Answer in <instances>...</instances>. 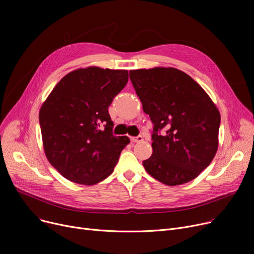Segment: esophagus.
<instances>
[{
  "label": "esophagus",
  "instance_id": "34e87169",
  "mask_svg": "<svg viewBox=\"0 0 254 254\" xmlns=\"http://www.w3.org/2000/svg\"><path fill=\"white\" fill-rule=\"evenodd\" d=\"M129 139H130V141H131L132 143H137V142L143 141V137H142L141 135H139V136H137V137H130Z\"/></svg>",
  "mask_w": 254,
  "mask_h": 254
}]
</instances>
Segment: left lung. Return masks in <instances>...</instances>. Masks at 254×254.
<instances>
[{
  "label": "left lung",
  "mask_w": 254,
  "mask_h": 254,
  "mask_svg": "<svg viewBox=\"0 0 254 254\" xmlns=\"http://www.w3.org/2000/svg\"><path fill=\"white\" fill-rule=\"evenodd\" d=\"M129 79L153 124V152L143 162L145 170L170 186L194 179L217 151L216 106L190 76L174 68L129 71Z\"/></svg>",
  "instance_id": "1"
}]
</instances>
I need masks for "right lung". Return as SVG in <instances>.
Segmentation results:
<instances>
[{
    "label": "right lung",
    "mask_w": 254,
    "mask_h": 254,
    "mask_svg": "<svg viewBox=\"0 0 254 254\" xmlns=\"http://www.w3.org/2000/svg\"><path fill=\"white\" fill-rule=\"evenodd\" d=\"M127 80V70L78 69L65 75L42 105L45 154L64 178L92 185L113 172L129 139L114 136L108 107Z\"/></svg>",
    "instance_id": "1"
}]
</instances>
